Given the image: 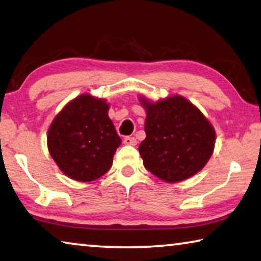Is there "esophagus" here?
I'll return each instance as SVG.
<instances>
[{"label": "esophagus", "mask_w": 261, "mask_h": 261, "mask_svg": "<svg viewBox=\"0 0 261 261\" xmlns=\"http://www.w3.org/2000/svg\"><path fill=\"white\" fill-rule=\"evenodd\" d=\"M123 143L127 144V146H136L138 141L135 138H130V136H127V138L123 139Z\"/></svg>", "instance_id": "obj_1"}]
</instances>
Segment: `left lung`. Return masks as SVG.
Masks as SVG:
<instances>
[{"instance_id":"1","label":"left lung","mask_w":261,"mask_h":261,"mask_svg":"<svg viewBox=\"0 0 261 261\" xmlns=\"http://www.w3.org/2000/svg\"><path fill=\"white\" fill-rule=\"evenodd\" d=\"M146 110V139L139 147L143 165L166 182L194 176L211 159L216 134L194 104L179 95L152 102L140 96Z\"/></svg>"}]
</instances>
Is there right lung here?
Wrapping results in <instances>:
<instances>
[{
    "label": "right lung",
    "instance_id": "right-lung-1",
    "mask_svg": "<svg viewBox=\"0 0 261 261\" xmlns=\"http://www.w3.org/2000/svg\"><path fill=\"white\" fill-rule=\"evenodd\" d=\"M110 104L83 93L65 105L50 123L47 147L59 169L76 181H93L113 163L121 139L109 118Z\"/></svg>",
    "mask_w": 261,
    "mask_h": 261
}]
</instances>
